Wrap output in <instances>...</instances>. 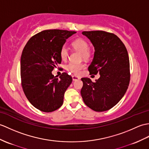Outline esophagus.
<instances>
[{"instance_id":"obj_1","label":"esophagus","mask_w":149,"mask_h":149,"mask_svg":"<svg viewBox=\"0 0 149 149\" xmlns=\"http://www.w3.org/2000/svg\"><path fill=\"white\" fill-rule=\"evenodd\" d=\"M79 79H80V78L77 77V76L72 75V79H73V81H77V80H79Z\"/></svg>"}]
</instances>
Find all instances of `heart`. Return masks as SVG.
<instances>
[{"label": "heart", "mask_w": 149, "mask_h": 149, "mask_svg": "<svg viewBox=\"0 0 149 149\" xmlns=\"http://www.w3.org/2000/svg\"><path fill=\"white\" fill-rule=\"evenodd\" d=\"M72 46L77 51L81 53L82 58L84 59H88L91 56V51L89 49V44L85 39L82 38L75 39L72 42ZM60 57L62 60H66L68 57V51L67 47L63 46L60 49ZM85 67V64L84 63H69L66 66L65 68L68 72L72 74L77 75L80 73L81 71Z\"/></svg>", "instance_id": "1"}]
</instances>
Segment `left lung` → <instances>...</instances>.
<instances>
[{
  "mask_svg": "<svg viewBox=\"0 0 149 149\" xmlns=\"http://www.w3.org/2000/svg\"><path fill=\"white\" fill-rule=\"evenodd\" d=\"M82 33L95 47L94 58L88 70L90 74L100 75L95 82L87 77L81 79L82 98L85 104L95 111H106L121 100L128 88V53L121 40L112 33L96 30Z\"/></svg>",
  "mask_w": 149,
  "mask_h": 149,
  "instance_id": "8db88e82",
  "label": "left lung"
}]
</instances>
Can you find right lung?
<instances>
[{
    "label": "right lung",
    "instance_id": "right-lung-1",
    "mask_svg": "<svg viewBox=\"0 0 149 149\" xmlns=\"http://www.w3.org/2000/svg\"><path fill=\"white\" fill-rule=\"evenodd\" d=\"M74 31L46 30L32 36L21 56L20 73L23 90L34 107L44 112L58 109L65 91L72 81L63 72L57 78L51 72L61 63L60 52Z\"/></svg>",
    "mask_w": 149,
    "mask_h": 149
}]
</instances>
